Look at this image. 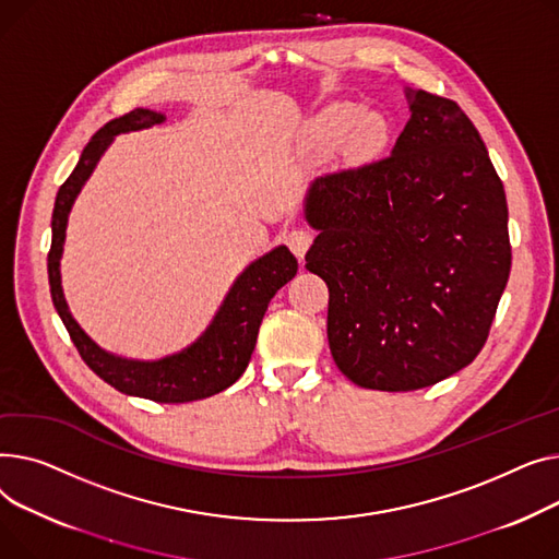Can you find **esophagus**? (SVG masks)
<instances>
[{
	"label": "esophagus",
	"instance_id": "34e87169",
	"mask_svg": "<svg viewBox=\"0 0 559 559\" xmlns=\"http://www.w3.org/2000/svg\"><path fill=\"white\" fill-rule=\"evenodd\" d=\"M311 243H313V235L309 233V229L295 227V229H290V233L286 235V246L290 248V252L298 257V259H305V254L311 248Z\"/></svg>",
	"mask_w": 559,
	"mask_h": 559
}]
</instances>
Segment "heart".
Returning <instances> with one entry per match:
<instances>
[{"label":"heart","mask_w":559,"mask_h":559,"mask_svg":"<svg viewBox=\"0 0 559 559\" xmlns=\"http://www.w3.org/2000/svg\"><path fill=\"white\" fill-rule=\"evenodd\" d=\"M349 133L358 146H368L379 138L381 126L354 104L330 106L311 123V138L318 142H338Z\"/></svg>","instance_id":"b5f03b06"}]
</instances>
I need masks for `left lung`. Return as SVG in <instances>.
<instances>
[{
    "label": "left lung",
    "mask_w": 559,
    "mask_h": 559,
    "mask_svg": "<svg viewBox=\"0 0 559 559\" xmlns=\"http://www.w3.org/2000/svg\"><path fill=\"white\" fill-rule=\"evenodd\" d=\"M406 96L392 153L316 178L305 201L332 356L356 385L388 392L472 364L512 266L506 191L478 130L451 98Z\"/></svg>",
    "instance_id": "left-lung-1"
}]
</instances>
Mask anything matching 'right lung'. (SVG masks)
Here are the masks:
<instances>
[{"instance_id": "add662e5", "label": "right lung", "mask_w": 559, "mask_h": 559, "mask_svg": "<svg viewBox=\"0 0 559 559\" xmlns=\"http://www.w3.org/2000/svg\"><path fill=\"white\" fill-rule=\"evenodd\" d=\"M164 115L135 108L128 115L108 121L96 130L72 176L64 180L56 193V205L51 214V248L47 254V271L53 307L68 326L70 338L76 345L87 368L102 377L106 383L117 388L123 395L144 397L159 404H185L216 395V392L233 385L248 368L257 343L259 324L264 320L273 295L298 273V259L286 246L259 257L237 277V282L225 295L221 309L203 336L187 349L164 356L159 360H135L115 356L98 347L72 318L64 302L60 286V257L64 246V229L76 195L90 174L94 171L98 157L110 146L115 135L130 130L151 128L162 123Z\"/></svg>"}]
</instances>
